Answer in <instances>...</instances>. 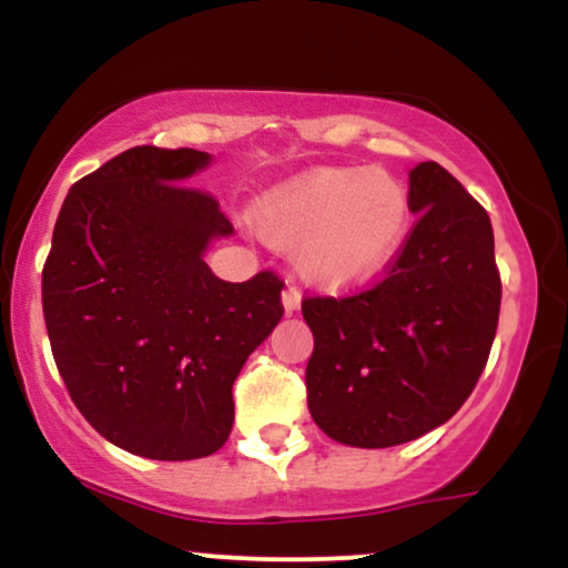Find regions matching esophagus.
I'll return each mask as SVG.
<instances>
[{"instance_id":"obj_1","label":"esophagus","mask_w":568,"mask_h":568,"mask_svg":"<svg viewBox=\"0 0 568 568\" xmlns=\"http://www.w3.org/2000/svg\"><path fill=\"white\" fill-rule=\"evenodd\" d=\"M302 306V293H298L296 285H288V288L283 291V310L285 315H293V312Z\"/></svg>"}]
</instances>
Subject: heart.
Masks as SVG:
<instances>
[{"label": "heart", "mask_w": 568, "mask_h": 568, "mask_svg": "<svg viewBox=\"0 0 568 568\" xmlns=\"http://www.w3.org/2000/svg\"><path fill=\"white\" fill-rule=\"evenodd\" d=\"M410 194L382 168H315L256 202L266 243L296 251L298 272L328 291L379 277L410 232Z\"/></svg>", "instance_id": "1"}]
</instances>
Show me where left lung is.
Wrapping results in <instances>:
<instances>
[{
  "label": "left lung",
  "instance_id": "8db88e82",
  "mask_svg": "<svg viewBox=\"0 0 568 568\" xmlns=\"http://www.w3.org/2000/svg\"><path fill=\"white\" fill-rule=\"evenodd\" d=\"M416 226L387 277L306 298V403L328 438L387 448L446 425L484 374L501 283L488 213L438 162L408 173Z\"/></svg>",
  "mask_w": 568,
  "mask_h": 568
}]
</instances>
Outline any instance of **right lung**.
Returning <instances> with one entry per match:
<instances>
[{
	"instance_id": "1",
	"label": "right lung",
	"mask_w": 568,
	"mask_h": 568,
	"mask_svg": "<svg viewBox=\"0 0 568 568\" xmlns=\"http://www.w3.org/2000/svg\"><path fill=\"white\" fill-rule=\"evenodd\" d=\"M213 158L133 146L71 186L42 272L50 347L74 406L146 459L216 454L232 384L283 317V283H226L205 264L232 237L219 202L186 186Z\"/></svg>"
}]
</instances>
